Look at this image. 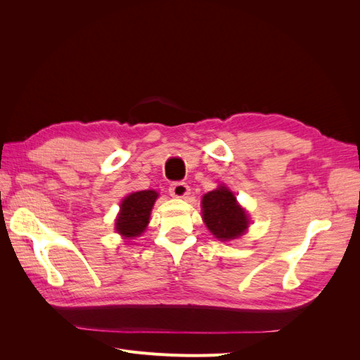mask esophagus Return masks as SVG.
<instances>
[{"label": "esophagus", "mask_w": 360, "mask_h": 360, "mask_svg": "<svg viewBox=\"0 0 360 360\" xmlns=\"http://www.w3.org/2000/svg\"><path fill=\"white\" fill-rule=\"evenodd\" d=\"M169 193H171V197L184 198L186 195L191 193V189L184 181H174L169 184Z\"/></svg>", "instance_id": "1"}]
</instances>
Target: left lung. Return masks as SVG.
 Masks as SVG:
<instances>
[{
  "mask_svg": "<svg viewBox=\"0 0 360 360\" xmlns=\"http://www.w3.org/2000/svg\"><path fill=\"white\" fill-rule=\"evenodd\" d=\"M202 219L219 240L237 238L249 225L248 216L236 202L234 195L222 186L202 197Z\"/></svg>",
  "mask_w": 360,
  "mask_h": 360,
  "instance_id": "8db88e82",
  "label": "left lung"
}]
</instances>
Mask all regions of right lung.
Here are the masks:
<instances>
[{
  "mask_svg": "<svg viewBox=\"0 0 360 360\" xmlns=\"http://www.w3.org/2000/svg\"><path fill=\"white\" fill-rule=\"evenodd\" d=\"M158 198L155 191H141L130 193L122 202V212L118 214L115 228L124 237H136L146 230L150 219V212Z\"/></svg>",
  "mask_w": 360,
  "mask_h": 360,
  "instance_id": "right-lung-1",
  "label": "right lung"
}]
</instances>
